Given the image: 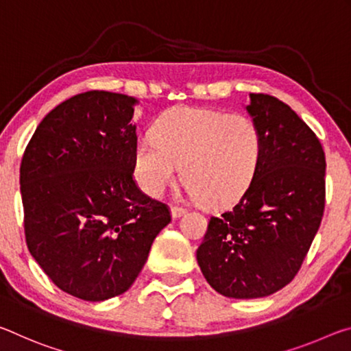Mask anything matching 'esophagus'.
Wrapping results in <instances>:
<instances>
[{
    "mask_svg": "<svg viewBox=\"0 0 351 351\" xmlns=\"http://www.w3.org/2000/svg\"><path fill=\"white\" fill-rule=\"evenodd\" d=\"M185 213H186L185 208H180V206H171L172 219H179V217H182Z\"/></svg>",
    "mask_w": 351,
    "mask_h": 351,
    "instance_id": "obj_1",
    "label": "esophagus"
}]
</instances>
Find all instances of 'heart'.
I'll return each instance as SVG.
<instances>
[{"instance_id":"1","label":"heart","mask_w":351,"mask_h":351,"mask_svg":"<svg viewBox=\"0 0 351 351\" xmlns=\"http://www.w3.org/2000/svg\"><path fill=\"white\" fill-rule=\"evenodd\" d=\"M154 140L134 147V177L151 197L163 196L182 174L186 191L213 208H226L249 191L263 155V135L243 113L177 106L154 124Z\"/></svg>"}]
</instances>
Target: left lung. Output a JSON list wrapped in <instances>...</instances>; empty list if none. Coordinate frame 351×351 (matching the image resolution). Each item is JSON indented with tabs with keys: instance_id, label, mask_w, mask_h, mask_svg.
Returning a JSON list of instances; mask_svg holds the SVG:
<instances>
[{
	"instance_id": "1",
	"label": "left lung",
	"mask_w": 351,
	"mask_h": 351,
	"mask_svg": "<svg viewBox=\"0 0 351 351\" xmlns=\"http://www.w3.org/2000/svg\"><path fill=\"white\" fill-rule=\"evenodd\" d=\"M260 125L256 177L233 210L211 217L197 263L208 285L230 298H260L295 277L325 208V152L306 123L277 97L250 93Z\"/></svg>"
}]
</instances>
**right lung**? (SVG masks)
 <instances>
[{
  "label": "right lung",
  "instance_id": "obj_1",
  "mask_svg": "<svg viewBox=\"0 0 351 351\" xmlns=\"http://www.w3.org/2000/svg\"><path fill=\"white\" fill-rule=\"evenodd\" d=\"M135 97L87 91L51 110L20 166L26 244L66 294L104 302L124 294L171 222L168 206L134 180Z\"/></svg>",
  "mask_w": 351,
  "mask_h": 351
}]
</instances>
